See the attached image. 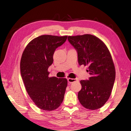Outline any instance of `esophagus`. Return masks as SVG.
<instances>
[{"label":"esophagus","mask_w":131,"mask_h":131,"mask_svg":"<svg viewBox=\"0 0 131 131\" xmlns=\"http://www.w3.org/2000/svg\"><path fill=\"white\" fill-rule=\"evenodd\" d=\"M68 81L69 83H72L73 82H76L77 81V79H72V78H69L68 79Z\"/></svg>","instance_id":"obj_1"}]
</instances>
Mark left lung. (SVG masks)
I'll list each match as a JSON object with an SVG mask.
<instances>
[{
    "label": "left lung",
    "instance_id": "obj_1",
    "mask_svg": "<svg viewBox=\"0 0 131 131\" xmlns=\"http://www.w3.org/2000/svg\"><path fill=\"white\" fill-rule=\"evenodd\" d=\"M70 43L76 48L80 65L87 66L89 80H81V89L78 99L87 109L102 107L112 91L116 69L112 55L104 42L90 34L68 36Z\"/></svg>",
    "mask_w": 131,
    "mask_h": 131
}]
</instances>
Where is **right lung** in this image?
I'll use <instances>...</instances> for the list:
<instances>
[{"instance_id": "add662e5", "label": "right lung", "mask_w": 131, "mask_h": 131, "mask_svg": "<svg viewBox=\"0 0 131 131\" xmlns=\"http://www.w3.org/2000/svg\"><path fill=\"white\" fill-rule=\"evenodd\" d=\"M67 37L41 35L31 40L22 55L20 70L25 89L41 110L57 109L63 100L67 79L50 77L48 68L53 62L56 48L65 43Z\"/></svg>"}]
</instances>
